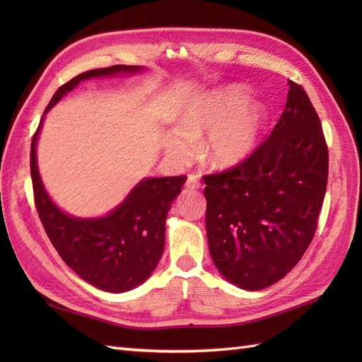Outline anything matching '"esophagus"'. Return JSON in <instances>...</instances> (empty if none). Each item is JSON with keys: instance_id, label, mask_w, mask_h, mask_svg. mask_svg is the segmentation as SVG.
<instances>
[{"instance_id": "1", "label": "esophagus", "mask_w": 362, "mask_h": 362, "mask_svg": "<svg viewBox=\"0 0 362 362\" xmlns=\"http://www.w3.org/2000/svg\"><path fill=\"white\" fill-rule=\"evenodd\" d=\"M185 187L189 190H196V189H201V181L199 178L196 177V175H189L187 178V184H185Z\"/></svg>"}]
</instances>
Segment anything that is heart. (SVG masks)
Wrapping results in <instances>:
<instances>
[{
    "label": "heart",
    "instance_id": "heart-1",
    "mask_svg": "<svg viewBox=\"0 0 362 362\" xmlns=\"http://www.w3.org/2000/svg\"><path fill=\"white\" fill-rule=\"evenodd\" d=\"M267 125V112L249 100L242 86L211 90L185 104L178 125L164 134V151L178 163L189 161L203 134L202 156L213 168L226 169L249 158L259 146Z\"/></svg>",
    "mask_w": 362,
    "mask_h": 362
}]
</instances>
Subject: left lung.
<instances>
[{
    "instance_id": "left-lung-1",
    "label": "left lung",
    "mask_w": 362,
    "mask_h": 362,
    "mask_svg": "<svg viewBox=\"0 0 362 362\" xmlns=\"http://www.w3.org/2000/svg\"><path fill=\"white\" fill-rule=\"evenodd\" d=\"M247 160L204 178L206 238L216 269L257 291L282 279L308 249L327 184V146L303 87Z\"/></svg>"
}]
</instances>
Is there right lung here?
<instances>
[{"label": "right lung", "mask_w": 362, "mask_h": 362, "mask_svg": "<svg viewBox=\"0 0 362 362\" xmlns=\"http://www.w3.org/2000/svg\"><path fill=\"white\" fill-rule=\"evenodd\" d=\"M144 71V66L116 64L76 75L54 93L31 141L30 166L36 208L52 246L81 279L108 293L133 290L156 270L164 250L168 213L187 178H144L107 214L76 217L63 211L48 194L39 173L36 146L45 115L81 81Z\"/></svg>", "instance_id": "1"}]
</instances>
